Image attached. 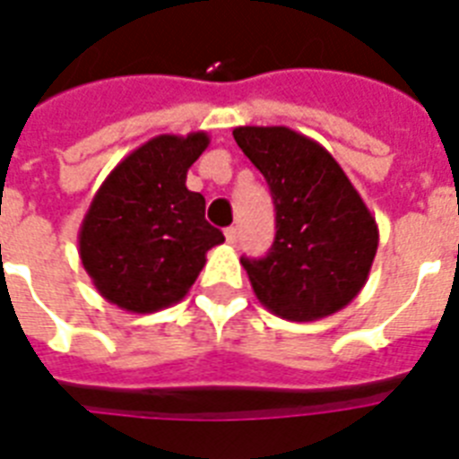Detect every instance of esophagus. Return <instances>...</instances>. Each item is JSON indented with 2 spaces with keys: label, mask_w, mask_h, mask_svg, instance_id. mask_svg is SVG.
Segmentation results:
<instances>
[{
  "label": "esophagus",
  "mask_w": 459,
  "mask_h": 459,
  "mask_svg": "<svg viewBox=\"0 0 459 459\" xmlns=\"http://www.w3.org/2000/svg\"><path fill=\"white\" fill-rule=\"evenodd\" d=\"M223 236H226V243H229V245L238 243V229H236V226H230V229L223 230Z\"/></svg>",
  "instance_id": "esophagus-1"
}]
</instances>
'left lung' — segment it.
<instances>
[{"instance_id":"8db88e82","label":"left lung","mask_w":459,"mask_h":459,"mask_svg":"<svg viewBox=\"0 0 459 459\" xmlns=\"http://www.w3.org/2000/svg\"><path fill=\"white\" fill-rule=\"evenodd\" d=\"M276 207L264 259H240L257 300L288 321H316L355 300L377 257L378 226L341 164L286 126H238Z\"/></svg>"}]
</instances>
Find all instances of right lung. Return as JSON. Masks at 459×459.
Instances as JSON below:
<instances>
[{
    "label": "right lung",
    "instance_id": "add662e5",
    "mask_svg": "<svg viewBox=\"0 0 459 459\" xmlns=\"http://www.w3.org/2000/svg\"><path fill=\"white\" fill-rule=\"evenodd\" d=\"M209 145L204 131L157 135L114 166L78 230L82 269L104 300L152 314L187 295L223 233L187 190V169Z\"/></svg>",
    "mask_w": 459,
    "mask_h": 459
}]
</instances>
